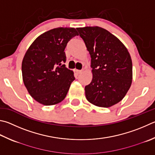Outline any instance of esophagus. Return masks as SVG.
Wrapping results in <instances>:
<instances>
[{"instance_id": "esophagus-1", "label": "esophagus", "mask_w": 155, "mask_h": 155, "mask_svg": "<svg viewBox=\"0 0 155 155\" xmlns=\"http://www.w3.org/2000/svg\"><path fill=\"white\" fill-rule=\"evenodd\" d=\"M82 72H83V70H76V72H77L78 74H81V73H82Z\"/></svg>"}]
</instances>
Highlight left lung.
I'll return each instance as SVG.
<instances>
[{
  "label": "left lung",
  "mask_w": 155,
  "mask_h": 155,
  "mask_svg": "<svg viewBox=\"0 0 155 155\" xmlns=\"http://www.w3.org/2000/svg\"><path fill=\"white\" fill-rule=\"evenodd\" d=\"M91 56L93 78L85 86L87 100L108 108L123 100L132 82V61L119 38L98 26L77 28Z\"/></svg>",
  "instance_id": "1"
}]
</instances>
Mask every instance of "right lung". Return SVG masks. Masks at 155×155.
Masks as SVG:
<instances>
[{
	"label": "right lung",
	"instance_id": "add662e5",
	"mask_svg": "<svg viewBox=\"0 0 155 155\" xmlns=\"http://www.w3.org/2000/svg\"><path fill=\"white\" fill-rule=\"evenodd\" d=\"M78 35L74 28H57L42 34L27 50L22 61V77L28 91L38 102L54 105L66 97L75 78L64 64V49Z\"/></svg>",
	"mask_w": 155,
	"mask_h": 155
}]
</instances>
